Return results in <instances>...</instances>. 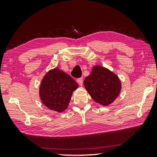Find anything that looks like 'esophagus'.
Segmentation results:
<instances>
[{"label":"esophagus","mask_w":157,"mask_h":157,"mask_svg":"<svg viewBox=\"0 0 157 157\" xmlns=\"http://www.w3.org/2000/svg\"><path fill=\"white\" fill-rule=\"evenodd\" d=\"M77 82H78V83L79 84V85H80V86H82V85L83 84V79H82V78H78V79H77Z\"/></svg>","instance_id":"1"}]
</instances>
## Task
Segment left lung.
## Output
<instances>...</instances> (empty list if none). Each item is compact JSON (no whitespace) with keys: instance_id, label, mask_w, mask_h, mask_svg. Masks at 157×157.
I'll return each mask as SVG.
<instances>
[{"instance_id":"8db88e82","label":"left lung","mask_w":157,"mask_h":157,"mask_svg":"<svg viewBox=\"0 0 157 157\" xmlns=\"http://www.w3.org/2000/svg\"><path fill=\"white\" fill-rule=\"evenodd\" d=\"M84 85L95 102L107 106L120 94L121 82L116 74L100 66H95L84 79Z\"/></svg>"}]
</instances>
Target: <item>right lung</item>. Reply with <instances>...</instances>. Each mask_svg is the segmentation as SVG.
Instances as JSON below:
<instances>
[{"label": "right lung", "instance_id": "add662e5", "mask_svg": "<svg viewBox=\"0 0 157 157\" xmlns=\"http://www.w3.org/2000/svg\"><path fill=\"white\" fill-rule=\"evenodd\" d=\"M78 88V83L70 75L55 68L44 77L39 88V96L46 107L62 112L68 107L73 92Z\"/></svg>", "mask_w": 157, "mask_h": 157}]
</instances>
